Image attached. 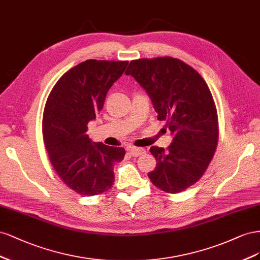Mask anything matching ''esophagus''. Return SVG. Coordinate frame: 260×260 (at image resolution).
<instances>
[{
  "label": "esophagus",
  "instance_id": "esophagus-1",
  "mask_svg": "<svg viewBox=\"0 0 260 260\" xmlns=\"http://www.w3.org/2000/svg\"><path fill=\"white\" fill-rule=\"evenodd\" d=\"M128 152L131 155H133V157H138V155L145 153V149H143V148H136V147H132L128 149Z\"/></svg>",
  "mask_w": 260,
  "mask_h": 260
}]
</instances>
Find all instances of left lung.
Returning a JSON list of instances; mask_svg holds the SVG:
<instances>
[{"mask_svg": "<svg viewBox=\"0 0 260 260\" xmlns=\"http://www.w3.org/2000/svg\"><path fill=\"white\" fill-rule=\"evenodd\" d=\"M125 74L145 89L173 136L167 150L150 148L157 166L148 177L166 192L185 190L203 176L218 144L217 109L208 86L189 65L170 56L132 61Z\"/></svg>", "mask_w": 260, "mask_h": 260, "instance_id": "1", "label": "left lung"}]
</instances>
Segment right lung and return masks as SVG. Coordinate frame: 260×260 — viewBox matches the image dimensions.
<instances>
[{
    "instance_id": "add662e5",
    "label": "right lung",
    "mask_w": 260,
    "mask_h": 260,
    "mask_svg": "<svg viewBox=\"0 0 260 260\" xmlns=\"http://www.w3.org/2000/svg\"><path fill=\"white\" fill-rule=\"evenodd\" d=\"M127 64L79 63L58 79L47 100L42 131L50 161L60 179L80 195H99L111 188L113 167L124 159V148L92 143L87 125L100 112L109 89Z\"/></svg>"
}]
</instances>
